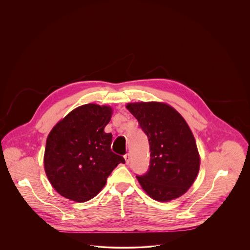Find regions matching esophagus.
Listing matches in <instances>:
<instances>
[{"mask_svg": "<svg viewBox=\"0 0 250 250\" xmlns=\"http://www.w3.org/2000/svg\"><path fill=\"white\" fill-rule=\"evenodd\" d=\"M124 157H125V163H126V164H128V163H129V161H130V154H129V153H126V154H125V155H124Z\"/></svg>", "mask_w": 250, "mask_h": 250, "instance_id": "34e87169", "label": "esophagus"}]
</instances>
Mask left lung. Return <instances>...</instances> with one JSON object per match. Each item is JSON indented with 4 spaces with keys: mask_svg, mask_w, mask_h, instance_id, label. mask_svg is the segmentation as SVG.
Returning a JSON list of instances; mask_svg holds the SVG:
<instances>
[{
    "mask_svg": "<svg viewBox=\"0 0 250 250\" xmlns=\"http://www.w3.org/2000/svg\"><path fill=\"white\" fill-rule=\"evenodd\" d=\"M147 136L150 160L147 171L136 175L142 188L158 201H169L185 194L199 169L194 135L183 117L161 103L128 104Z\"/></svg>",
    "mask_w": 250,
    "mask_h": 250,
    "instance_id": "8db88e82",
    "label": "left lung"
}]
</instances>
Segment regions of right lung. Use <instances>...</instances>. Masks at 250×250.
Masks as SVG:
<instances>
[{
	"instance_id": "obj_1",
	"label": "right lung",
	"mask_w": 250,
	"mask_h": 250,
	"mask_svg": "<svg viewBox=\"0 0 250 250\" xmlns=\"http://www.w3.org/2000/svg\"><path fill=\"white\" fill-rule=\"evenodd\" d=\"M112 109L85 104L70 112L49 134L44 167L58 194L77 202L100 193L123 156L111 150L112 134L104 128L110 122Z\"/></svg>"
}]
</instances>
